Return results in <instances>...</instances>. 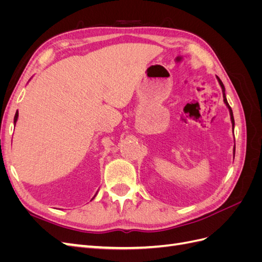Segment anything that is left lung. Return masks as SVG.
<instances>
[{"label":"left lung","mask_w":262,"mask_h":262,"mask_svg":"<svg viewBox=\"0 0 262 262\" xmlns=\"http://www.w3.org/2000/svg\"><path fill=\"white\" fill-rule=\"evenodd\" d=\"M216 78H217V81H219V83H220V86H221V89H222V93H223V100H224V104H225V105H226V107L228 108L229 116H231V121H232V129H233V131H234V128H235V121H234L233 110H232V108H231V107H229L228 102H227V99H226V95H225V87H224V84L222 83V81L220 80V77H219V76H216ZM233 155H234V157H235V145H234V149H233Z\"/></svg>","instance_id":"left-lung-1"}]
</instances>
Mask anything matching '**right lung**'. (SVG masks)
Masks as SVG:
<instances>
[{
  "label": "right lung",
  "instance_id": "1",
  "mask_svg": "<svg viewBox=\"0 0 262 262\" xmlns=\"http://www.w3.org/2000/svg\"><path fill=\"white\" fill-rule=\"evenodd\" d=\"M17 119H18V112H17L16 114H15V117H14V124H16V122H17ZM96 194H97V193H96ZM96 194L94 195V198L96 196ZM94 198H93V199H94ZM93 199H92V200H93Z\"/></svg>",
  "mask_w": 262,
  "mask_h": 262
}]
</instances>
